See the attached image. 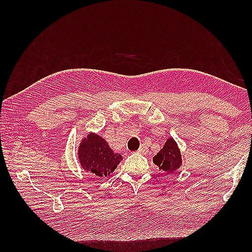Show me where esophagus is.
<instances>
[{
    "label": "esophagus",
    "mask_w": 252,
    "mask_h": 252,
    "mask_svg": "<svg viewBox=\"0 0 252 252\" xmlns=\"http://www.w3.org/2000/svg\"><path fill=\"white\" fill-rule=\"evenodd\" d=\"M137 152L141 153V154H147L148 153V147L145 145V144H142L141 147L138 148Z\"/></svg>",
    "instance_id": "1"
}]
</instances>
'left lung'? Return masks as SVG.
<instances>
[{
	"label": "left lung",
	"instance_id": "obj_1",
	"mask_svg": "<svg viewBox=\"0 0 252 252\" xmlns=\"http://www.w3.org/2000/svg\"><path fill=\"white\" fill-rule=\"evenodd\" d=\"M153 160L159 169H162L167 173H173L175 170H178L182 164V158L180 149L174 140L172 138L167 140L161 151L154 157Z\"/></svg>",
	"mask_w": 252,
	"mask_h": 252
}]
</instances>
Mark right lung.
<instances>
[{"label":"right lung","instance_id":"obj_1","mask_svg":"<svg viewBox=\"0 0 252 252\" xmlns=\"http://www.w3.org/2000/svg\"><path fill=\"white\" fill-rule=\"evenodd\" d=\"M121 160V155L112 152L107 142L98 135L89 136L79 147L81 167L99 178H107Z\"/></svg>","mask_w":252,"mask_h":252}]
</instances>
